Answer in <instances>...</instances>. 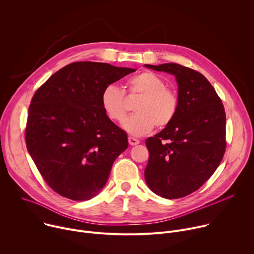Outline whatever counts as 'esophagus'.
<instances>
[{
	"instance_id": "obj_1",
	"label": "esophagus",
	"mask_w": 254,
	"mask_h": 254,
	"mask_svg": "<svg viewBox=\"0 0 254 254\" xmlns=\"http://www.w3.org/2000/svg\"><path fill=\"white\" fill-rule=\"evenodd\" d=\"M128 143L130 144V146H135V144H138L139 143V140L135 137H132V136H129L128 137Z\"/></svg>"
}]
</instances>
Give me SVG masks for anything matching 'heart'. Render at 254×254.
<instances>
[{
  "label": "heart",
  "instance_id": "heart-1",
  "mask_svg": "<svg viewBox=\"0 0 254 254\" xmlns=\"http://www.w3.org/2000/svg\"><path fill=\"white\" fill-rule=\"evenodd\" d=\"M129 94L140 95L134 104L135 115L123 123L124 128L134 136L150 132L155 125L158 128L168 127L179 110L177 93L166 87V82L154 72L143 71L127 80ZM105 115L115 122H122L127 115L126 97L116 84L106 85L100 96Z\"/></svg>",
  "mask_w": 254,
  "mask_h": 254
}]
</instances>
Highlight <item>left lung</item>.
<instances>
[{"label":"left lung","mask_w":254,"mask_h":254,"mask_svg":"<svg viewBox=\"0 0 254 254\" xmlns=\"http://www.w3.org/2000/svg\"><path fill=\"white\" fill-rule=\"evenodd\" d=\"M176 77L179 110L174 121L146 140L148 187L166 199L185 197L213 175L225 153L226 117L223 103L207 78L176 63L146 64Z\"/></svg>","instance_id":"left-lung-1"}]
</instances>
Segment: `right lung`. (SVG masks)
I'll return each mask as SVG.
<instances>
[{
    "mask_svg": "<svg viewBox=\"0 0 254 254\" xmlns=\"http://www.w3.org/2000/svg\"><path fill=\"white\" fill-rule=\"evenodd\" d=\"M134 71L108 63L74 62L35 92L25 132L27 150L59 195L85 201L105 186L114 162L128 143L126 131L105 115L101 92Z\"/></svg>",
    "mask_w": 254,
    "mask_h": 254,
    "instance_id": "right-lung-1",
    "label": "right lung"
}]
</instances>
